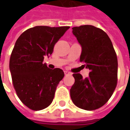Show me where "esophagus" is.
<instances>
[{"mask_svg":"<svg viewBox=\"0 0 130 130\" xmlns=\"http://www.w3.org/2000/svg\"><path fill=\"white\" fill-rule=\"evenodd\" d=\"M64 73H65V75H71V74H72V73L70 72H68V71H65Z\"/></svg>","mask_w":130,"mask_h":130,"instance_id":"obj_1","label":"esophagus"}]
</instances>
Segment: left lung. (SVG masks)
<instances>
[{"label": "left lung", "mask_w": 130, "mask_h": 130, "mask_svg": "<svg viewBox=\"0 0 130 130\" xmlns=\"http://www.w3.org/2000/svg\"><path fill=\"white\" fill-rule=\"evenodd\" d=\"M72 32L82 46L80 62L90 72L85 79L73 74L71 99L80 109L95 110L108 102L117 86V56L110 38L100 28L84 25L73 27Z\"/></svg>", "instance_id": "left-lung-1"}]
</instances>
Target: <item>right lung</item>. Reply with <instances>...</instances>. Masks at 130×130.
<instances>
[{
	"label": "right lung",
	"instance_id": "obj_1",
	"mask_svg": "<svg viewBox=\"0 0 130 130\" xmlns=\"http://www.w3.org/2000/svg\"><path fill=\"white\" fill-rule=\"evenodd\" d=\"M70 26H38L24 31L16 42L10 59L13 86L22 103L33 111L48 106L64 77L61 69L43 63Z\"/></svg>",
	"mask_w": 130,
	"mask_h": 130
}]
</instances>
